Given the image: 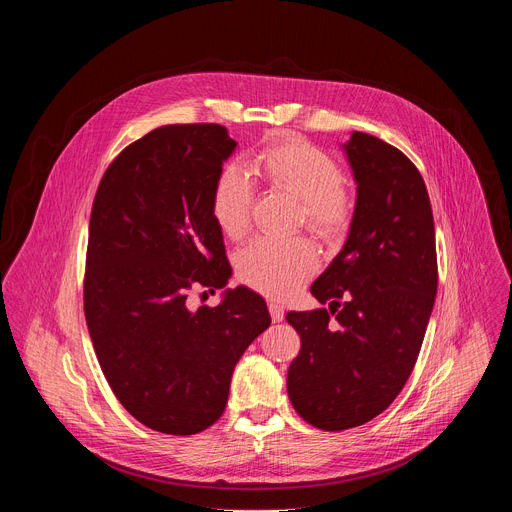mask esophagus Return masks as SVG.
Instances as JSON below:
<instances>
[{"label": "esophagus", "instance_id": "34e87169", "mask_svg": "<svg viewBox=\"0 0 512 512\" xmlns=\"http://www.w3.org/2000/svg\"><path fill=\"white\" fill-rule=\"evenodd\" d=\"M269 314H271L273 322H281L283 320V308L279 304H275V302L269 304Z\"/></svg>", "mask_w": 512, "mask_h": 512}]
</instances>
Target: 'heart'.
<instances>
[{
  "mask_svg": "<svg viewBox=\"0 0 512 512\" xmlns=\"http://www.w3.org/2000/svg\"><path fill=\"white\" fill-rule=\"evenodd\" d=\"M251 170L271 190L298 198V225L324 243L342 239L354 218V196L340 164L300 135L271 137L251 158ZM255 188L237 166H225L210 188L212 221L225 237L241 241L253 223ZM318 255L304 237L257 239L239 251L235 271L241 283L275 300L294 296L316 273Z\"/></svg>",
  "mask_w": 512,
  "mask_h": 512,
  "instance_id": "b5f03b06",
  "label": "heart"
}]
</instances>
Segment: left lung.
Masks as SVG:
<instances>
[{
  "mask_svg": "<svg viewBox=\"0 0 512 512\" xmlns=\"http://www.w3.org/2000/svg\"><path fill=\"white\" fill-rule=\"evenodd\" d=\"M344 148L358 184L354 218L342 251L312 285L330 310L287 314L302 338L287 371L289 401L324 431L367 423L395 401L437 291L433 214L419 170L369 133L354 131Z\"/></svg>",
  "mask_w": 512,
  "mask_h": 512,
  "instance_id": "1",
  "label": "left lung"
}]
</instances>
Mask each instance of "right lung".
<instances>
[{"instance_id":"add662e5","label":"right lung","mask_w":512,"mask_h":512,"mask_svg":"<svg viewBox=\"0 0 512 512\" xmlns=\"http://www.w3.org/2000/svg\"><path fill=\"white\" fill-rule=\"evenodd\" d=\"M235 145L218 123L158 127L109 164L93 200L83 287L93 348L119 403L170 435L223 415L235 364L271 324L247 287L216 308L186 306L192 289L231 275L210 188Z\"/></svg>"}]
</instances>
